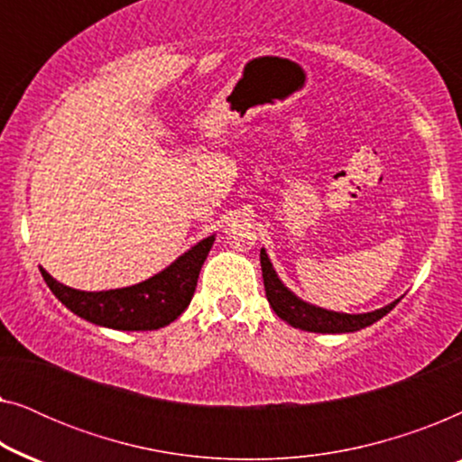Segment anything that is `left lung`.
I'll return each mask as SVG.
<instances>
[{
    "instance_id": "8db88e82",
    "label": "left lung",
    "mask_w": 462,
    "mask_h": 462,
    "mask_svg": "<svg viewBox=\"0 0 462 462\" xmlns=\"http://www.w3.org/2000/svg\"><path fill=\"white\" fill-rule=\"evenodd\" d=\"M261 267H263V280H264V292H267L269 305L273 307L277 318L288 321L292 328L305 332H319V334H345V332H357L365 326H372L374 321L384 318L391 309H393L402 299H397L389 305H384L376 311L370 313H340V311H328L311 302L302 300L296 296L292 290L286 288V283L280 280L273 264L269 261V254L261 250Z\"/></svg>"
}]
</instances>
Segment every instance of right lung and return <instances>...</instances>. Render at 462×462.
<instances>
[{"instance_id": "add662e5", "label": "right lung", "mask_w": 462, "mask_h": 462, "mask_svg": "<svg viewBox=\"0 0 462 462\" xmlns=\"http://www.w3.org/2000/svg\"><path fill=\"white\" fill-rule=\"evenodd\" d=\"M212 244L214 236L201 239L191 250L176 258L170 267L149 280L128 288L100 290V292L69 288L56 282L46 269L40 267V271L56 299L81 319L113 328V330H160L172 324L189 307L195 286H198L201 264Z\"/></svg>"}]
</instances>
